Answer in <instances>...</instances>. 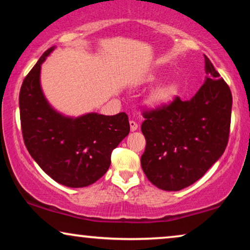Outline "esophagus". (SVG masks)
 Instances as JSON below:
<instances>
[{
  "label": "esophagus",
  "mask_w": 250,
  "mask_h": 250,
  "mask_svg": "<svg viewBox=\"0 0 250 250\" xmlns=\"http://www.w3.org/2000/svg\"><path fill=\"white\" fill-rule=\"evenodd\" d=\"M129 127H131V131L132 132L136 131V129H138V127H139L138 123H136L135 121H129Z\"/></svg>",
  "instance_id": "esophagus-1"
}]
</instances>
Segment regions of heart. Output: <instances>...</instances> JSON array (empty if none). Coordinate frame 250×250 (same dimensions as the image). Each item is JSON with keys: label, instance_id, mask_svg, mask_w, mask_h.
I'll use <instances>...</instances> for the list:
<instances>
[{"label": "heart", "instance_id": "b5f03b06", "mask_svg": "<svg viewBox=\"0 0 250 250\" xmlns=\"http://www.w3.org/2000/svg\"><path fill=\"white\" fill-rule=\"evenodd\" d=\"M177 93V87L174 84H166L157 87L149 97V104L152 105H162L172 101Z\"/></svg>", "mask_w": 250, "mask_h": 250}]
</instances>
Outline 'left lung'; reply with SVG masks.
Instances as JSON below:
<instances>
[{"label":"left lung","mask_w":250,"mask_h":250,"mask_svg":"<svg viewBox=\"0 0 250 250\" xmlns=\"http://www.w3.org/2000/svg\"><path fill=\"white\" fill-rule=\"evenodd\" d=\"M205 83L192 99L143 112L146 150L141 166L153 186L179 191L191 186L223 155L230 134V87L205 56Z\"/></svg>","instance_id":"8db88e82"}]
</instances>
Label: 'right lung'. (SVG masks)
Wrapping results in <instances>:
<instances>
[{
	"instance_id": "1",
	"label": "right lung",
	"mask_w": 250,
	"mask_h": 250,
	"mask_svg": "<svg viewBox=\"0 0 250 250\" xmlns=\"http://www.w3.org/2000/svg\"><path fill=\"white\" fill-rule=\"evenodd\" d=\"M54 50L40 58L22 82L19 93L23 142L30 156L56 182L84 188L107 172L111 152L129 133L125 112L104 116L88 112L68 117L52 108L41 87V66Z\"/></svg>"
}]
</instances>
